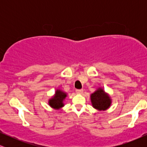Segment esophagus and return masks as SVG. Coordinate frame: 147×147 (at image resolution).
I'll list each match as a JSON object with an SVG mask.
<instances>
[{"label": "esophagus", "mask_w": 147, "mask_h": 147, "mask_svg": "<svg viewBox=\"0 0 147 147\" xmlns=\"http://www.w3.org/2000/svg\"><path fill=\"white\" fill-rule=\"evenodd\" d=\"M83 92H84L83 89H77V90H76V92H77V94H82Z\"/></svg>", "instance_id": "1"}]
</instances>
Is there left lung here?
<instances>
[{"mask_svg":"<svg viewBox=\"0 0 147 147\" xmlns=\"http://www.w3.org/2000/svg\"><path fill=\"white\" fill-rule=\"evenodd\" d=\"M90 97L93 107L99 111L106 110L111 105L110 97L101 88L92 93Z\"/></svg>","mask_w":147,"mask_h":147,"instance_id":"8db88e82","label":"left lung"}]
</instances>
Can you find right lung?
<instances>
[{
	"mask_svg": "<svg viewBox=\"0 0 147 147\" xmlns=\"http://www.w3.org/2000/svg\"><path fill=\"white\" fill-rule=\"evenodd\" d=\"M65 97H66V94L65 92L59 90H57L55 97L49 100V104L54 109H60L62 106H63V101Z\"/></svg>",
	"mask_w": 147,
	"mask_h": 147,
	"instance_id": "right-lung-1",
	"label": "right lung"
}]
</instances>
